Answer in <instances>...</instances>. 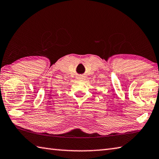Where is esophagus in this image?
<instances>
[{
	"label": "esophagus",
	"mask_w": 159,
	"mask_h": 159,
	"mask_svg": "<svg viewBox=\"0 0 159 159\" xmlns=\"http://www.w3.org/2000/svg\"><path fill=\"white\" fill-rule=\"evenodd\" d=\"M79 79L80 80H84L85 79V76H83V75H80V76H79Z\"/></svg>",
	"instance_id": "1"
}]
</instances>
